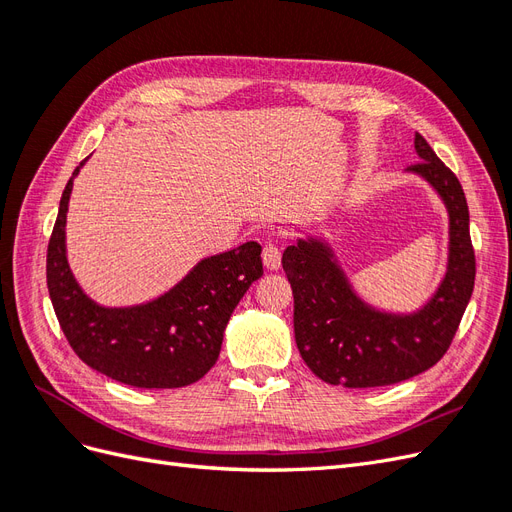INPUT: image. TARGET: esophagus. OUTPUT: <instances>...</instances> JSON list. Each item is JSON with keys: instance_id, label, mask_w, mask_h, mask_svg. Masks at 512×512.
Returning a JSON list of instances; mask_svg holds the SVG:
<instances>
[{"instance_id": "34e87169", "label": "esophagus", "mask_w": 512, "mask_h": 512, "mask_svg": "<svg viewBox=\"0 0 512 512\" xmlns=\"http://www.w3.org/2000/svg\"><path fill=\"white\" fill-rule=\"evenodd\" d=\"M262 262H265V267L271 271H277L282 267V252L273 241H267L265 247H262Z\"/></svg>"}]
</instances>
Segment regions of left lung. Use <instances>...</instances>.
Masks as SVG:
<instances>
[{"label": "left lung", "mask_w": 512, "mask_h": 512, "mask_svg": "<svg viewBox=\"0 0 512 512\" xmlns=\"http://www.w3.org/2000/svg\"><path fill=\"white\" fill-rule=\"evenodd\" d=\"M423 177L448 211L446 273L431 299L412 314H391L354 292L333 247L316 237L297 239L282 256L294 294V339L307 367L335 386L369 389L423 374L451 346L474 290L476 260L466 194L451 168L416 132Z\"/></svg>", "instance_id": "left-lung-1"}]
</instances>
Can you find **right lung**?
Instances as JSON below:
<instances>
[{
	"label": "right lung",
	"mask_w": 512,
	"mask_h": 512,
	"mask_svg": "<svg viewBox=\"0 0 512 512\" xmlns=\"http://www.w3.org/2000/svg\"><path fill=\"white\" fill-rule=\"evenodd\" d=\"M66 185L46 252V286L68 344L91 369L136 389H179L203 378L222 350L226 324L258 277L262 247L247 241L203 258L158 299L132 307H104L76 284L66 256Z\"/></svg>",
	"instance_id": "add662e5"
}]
</instances>
